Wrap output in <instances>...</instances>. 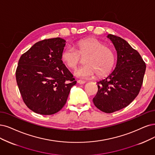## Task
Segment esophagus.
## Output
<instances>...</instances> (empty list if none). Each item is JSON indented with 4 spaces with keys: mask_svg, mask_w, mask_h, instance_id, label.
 Returning <instances> with one entry per match:
<instances>
[{
    "mask_svg": "<svg viewBox=\"0 0 155 155\" xmlns=\"http://www.w3.org/2000/svg\"><path fill=\"white\" fill-rule=\"evenodd\" d=\"M77 83L79 84H84L85 83V82L84 81H81V80H78V81H77Z\"/></svg>",
    "mask_w": 155,
    "mask_h": 155,
    "instance_id": "34e87169",
    "label": "esophagus"
}]
</instances>
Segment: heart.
I'll use <instances>...</instances> for the list:
<instances>
[{
  "instance_id": "1",
  "label": "heart",
  "mask_w": 155,
  "mask_h": 155,
  "mask_svg": "<svg viewBox=\"0 0 155 155\" xmlns=\"http://www.w3.org/2000/svg\"><path fill=\"white\" fill-rule=\"evenodd\" d=\"M68 47L62 51L61 59L66 66L73 69L81 61V57H85V65L77 68L74 75L90 78L95 74L98 77L106 76L110 72L115 62L116 56L114 50L96 38L82 39L74 45Z\"/></svg>"
}]
</instances>
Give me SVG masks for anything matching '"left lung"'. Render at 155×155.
I'll use <instances>...</instances> for the list:
<instances>
[{
    "label": "left lung",
    "instance_id": "left-lung-1",
    "mask_svg": "<svg viewBox=\"0 0 155 155\" xmlns=\"http://www.w3.org/2000/svg\"><path fill=\"white\" fill-rule=\"evenodd\" d=\"M117 51L114 70L98 84L93 101L105 113H112L127 107L139 94L146 71V64L139 53L123 38L108 34Z\"/></svg>",
    "mask_w": 155,
    "mask_h": 155
}]
</instances>
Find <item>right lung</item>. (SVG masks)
Wrapping results in <instances>:
<instances>
[{"instance_id": "obj_1", "label": "right lung", "mask_w": 155, "mask_h": 155, "mask_svg": "<svg viewBox=\"0 0 155 155\" xmlns=\"http://www.w3.org/2000/svg\"><path fill=\"white\" fill-rule=\"evenodd\" d=\"M66 41L44 39L22 54L16 70L17 85L27 107L41 115H51L66 104L77 82L61 60Z\"/></svg>"}]
</instances>
